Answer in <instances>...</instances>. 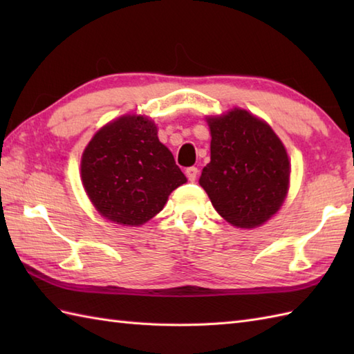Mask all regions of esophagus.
Here are the masks:
<instances>
[{
  "instance_id": "34e87169",
  "label": "esophagus",
  "mask_w": 354,
  "mask_h": 354,
  "mask_svg": "<svg viewBox=\"0 0 354 354\" xmlns=\"http://www.w3.org/2000/svg\"><path fill=\"white\" fill-rule=\"evenodd\" d=\"M185 175H187V178H189V181H196V178H198V169L196 167H189L185 170Z\"/></svg>"
}]
</instances>
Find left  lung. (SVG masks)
Returning <instances> with one entry per match:
<instances>
[{"instance_id":"8db88e82","label":"left lung","mask_w":354,"mask_h":354,"mask_svg":"<svg viewBox=\"0 0 354 354\" xmlns=\"http://www.w3.org/2000/svg\"><path fill=\"white\" fill-rule=\"evenodd\" d=\"M212 161L199 184L225 221L254 228L278 212L289 187V158L270 127L248 111L209 118Z\"/></svg>"}]
</instances>
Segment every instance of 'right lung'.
Segmentation results:
<instances>
[{
  "mask_svg": "<svg viewBox=\"0 0 354 354\" xmlns=\"http://www.w3.org/2000/svg\"><path fill=\"white\" fill-rule=\"evenodd\" d=\"M147 118L124 115L94 135L82 156V181L106 219L142 225L187 183L170 150Z\"/></svg>",
  "mask_w": 354,
  "mask_h": 354,
  "instance_id": "right-lung-1",
  "label": "right lung"
}]
</instances>
